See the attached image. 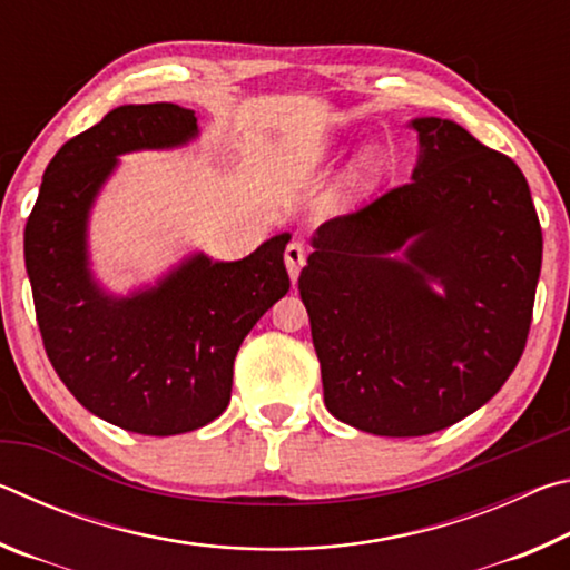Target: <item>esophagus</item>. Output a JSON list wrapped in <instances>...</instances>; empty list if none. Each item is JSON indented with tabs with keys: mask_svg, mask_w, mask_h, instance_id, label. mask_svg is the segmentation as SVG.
<instances>
[{
	"mask_svg": "<svg viewBox=\"0 0 570 570\" xmlns=\"http://www.w3.org/2000/svg\"><path fill=\"white\" fill-rule=\"evenodd\" d=\"M284 262L288 268V276H292V282L298 278V272H302V266L306 262V250L302 244H288L284 250Z\"/></svg>",
	"mask_w": 570,
	"mask_h": 570,
	"instance_id": "esophagus-1",
	"label": "esophagus"
}]
</instances>
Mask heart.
<instances>
[{
    "mask_svg": "<svg viewBox=\"0 0 570 570\" xmlns=\"http://www.w3.org/2000/svg\"><path fill=\"white\" fill-rule=\"evenodd\" d=\"M384 173V156L377 148H366L360 158H356L354 168L350 173V186L354 190H370L380 183Z\"/></svg>",
    "mask_w": 570,
    "mask_h": 570,
    "instance_id": "heart-1",
    "label": "heart"
}]
</instances>
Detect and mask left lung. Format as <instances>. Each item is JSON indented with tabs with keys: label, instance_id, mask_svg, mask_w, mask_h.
I'll return each instance as SVG.
<instances>
[{
	"label": "left lung",
	"instance_id": "1",
	"mask_svg": "<svg viewBox=\"0 0 570 570\" xmlns=\"http://www.w3.org/2000/svg\"><path fill=\"white\" fill-rule=\"evenodd\" d=\"M410 128L412 180L316 228L298 276L326 410L382 438L445 430L503 387L543 258L513 160L452 120Z\"/></svg>",
	"mask_w": 570,
	"mask_h": 570
}]
</instances>
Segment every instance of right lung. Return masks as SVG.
<instances>
[{"label":"right lung","instance_id":"right-lung-1","mask_svg":"<svg viewBox=\"0 0 570 570\" xmlns=\"http://www.w3.org/2000/svg\"><path fill=\"white\" fill-rule=\"evenodd\" d=\"M198 132L196 112L180 105H120L57 150L24 228V266L55 372L85 410L153 438L198 430L228 407L240 342L292 286L288 234L238 262L196 250L130 294L95 278L90 214L120 156L183 148Z\"/></svg>","mask_w":570,"mask_h":570}]
</instances>
